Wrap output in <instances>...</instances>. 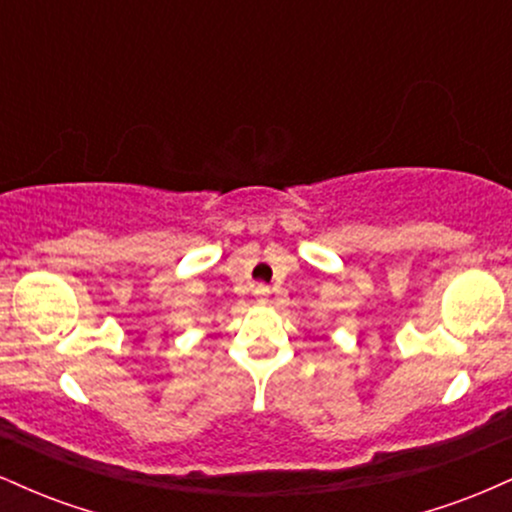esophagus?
I'll use <instances>...</instances> for the list:
<instances>
[{
    "label": "esophagus",
    "mask_w": 512,
    "mask_h": 512,
    "mask_svg": "<svg viewBox=\"0 0 512 512\" xmlns=\"http://www.w3.org/2000/svg\"><path fill=\"white\" fill-rule=\"evenodd\" d=\"M260 291H264V289H260Z\"/></svg>",
    "instance_id": "34e87169"
}]
</instances>
